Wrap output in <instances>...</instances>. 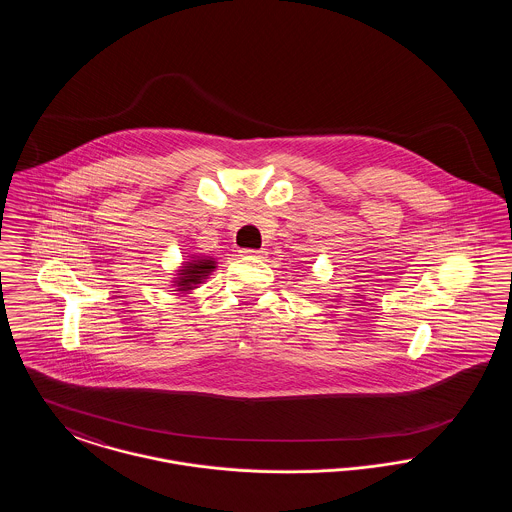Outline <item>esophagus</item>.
Returning <instances> with one entry per match:
<instances>
[{
    "instance_id": "esophagus-1",
    "label": "esophagus",
    "mask_w": 512,
    "mask_h": 512,
    "mask_svg": "<svg viewBox=\"0 0 512 512\" xmlns=\"http://www.w3.org/2000/svg\"><path fill=\"white\" fill-rule=\"evenodd\" d=\"M240 253L245 255V257H253V259H263L267 255L265 249H242Z\"/></svg>"
}]
</instances>
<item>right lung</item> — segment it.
Instances as JSON below:
<instances>
[{
	"instance_id": "right-lung-1",
	"label": "right lung",
	"mask_w": 512,
	"mask_h": 512,
	"mask_svg": "<svg viewBox=\"0 0 512 512\" xmlns=\"http://www.w3.org/2000/svg\"><path fill=\"white\" fill-rule=\"evenodd\" d=\"M213 268H215V261H211V259H197L188 267H182L180 278L176 280L178 290H182V292L194 290L195 284H199Z\"/></svg>"
}]
</instances>
